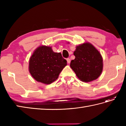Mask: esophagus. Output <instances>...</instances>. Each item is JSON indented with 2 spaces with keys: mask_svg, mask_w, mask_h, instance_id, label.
I'll use <instances>...</instances> for the list:
<instances>
[{
  "mask_svg": "<svg viewBox=\"0 0 126 126\" xmlns=\"http://www.w3.org/2000/svg\"><path fill=\"white\" fill-rule=\"evenodd\" d=\"M66 61H67V63L68 64H70V58H67L66 59Z\"/></svg>",
  "mask_w": 126,
  "mask_h": 126,
  "instance_id": "34e87169",
  "label": "esophagus"
}]
</instances>
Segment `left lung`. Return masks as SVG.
I'll return each instance as SVG.
<instances>
[{"label": "left lung", "mask_w": 126, "mask_h": 126, "mask_svg": "<svg viewBox=\"0 0 126 126\" xmlns=\"http://www.w3.org/2000/svg\"><path fill=\"white\" fill-rule=\"evenodd\" d=\"M70 67L77 77L84 82L94 81L103 70V58L98 50L93 44L85 42L76 46Z\"/></svg>", "instance_id": "obj_1"}]
</instances>
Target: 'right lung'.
I'll use <instances>...</instances> for the list:
<instances>
[{
  "label": "right lung",
  "instance_id": "right-lung-1",
  "mask_svg": "<svg viewBox=\"0 0 126 126\" xmlns=\"http://www.w3.org/2000/svg\"><path fill=\"white\" fill-rule=\"evenodd\" d=\"M66 62L61 53L55 52L51 47L41 45L30 58L29 71L37 82L50 84L58 79Z\"/></svg>",
  "mask_w": 126,
  "mask_h": 126
}]
</instances>
